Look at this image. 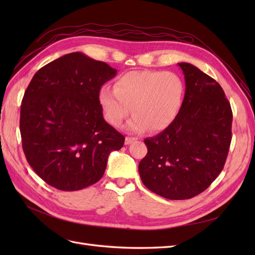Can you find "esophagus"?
Here are the masks:
<instances>
[{
  "label": "esophagus",
  "mask_w": 255,
  "mask_h": 255,
  "mask_svg": "<svg viewBox=\"0 0 255 255\" xmlns=\"http://www.w3.org/2000/svg\"><path fill=\"white\" fill-rule=\"evenodd\" d=\"M137 138H135V137H126V144H129V143H132L134 140H136Z\"/></svg>",
  "instance_id": "34e87169"
}]
</instances>
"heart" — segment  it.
Returning a JSON list of instances; mask_svg holds the SVG:
<instances>
[{"instance_id":"b5f03b06","label":"heart","mask_w":255,"mask_h":255,"mask_svg":"<svg viewBox=\"0 0 255 255\" xmlns=\"http://www.w3.org/2000/svg\"><path fill=\"white\" fill-rule=\"evenodd\" d=\"M184 95V82L176 73L130 71L122 74L114 88L104 86L100 90L99 102L110 125L119 127L132 111L128 130L140 133L151 128L158 132L176 119Z\"/></svg>"}]
</instances>
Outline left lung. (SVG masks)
<instances>
[{
	"label": "left lung",
	"instance_id": "1",
	"mask_svg": "<svg viewBox=\"0 0 255 255\" xmlns=\"http://www.w3.org/2000/svg\"><path fill=\"white\" fill-rule=\"evenodd\" d=\"M177 65L186 86L180 113L163 132L145 138L148 153L138 170L154 194L186 200L204 191L223 169L232 140L233 114L217 82L194 65Z\"/></svg>",
	"mask_w": 255,
	"mask_h": 255
}]
</instances>
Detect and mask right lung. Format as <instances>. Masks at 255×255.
<instances>
[{"label":"right lung","instance_id":"1","mask_svg":"<svg viewBox=\"0 0 255 255\" xmlns=\"http://www.w3.org/2000/svg\"><path fill=\"white\" fill-rule=\"evenodd\" d=\"M117 73L81 52L67 54L38 70L20 112L22 148L29 166L59 190L97 183L112 151L125 136L103 118L99 94Z\"/></svg>","mask_w":255,"mask_h":255}]
</instances>
